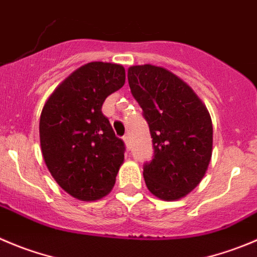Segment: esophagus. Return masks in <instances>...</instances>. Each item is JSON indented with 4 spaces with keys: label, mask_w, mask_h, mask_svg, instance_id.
<instances>
[{
    "label": "esophagus",
    "mask_w": 257,
    "mask_h": 257,
    "mask_svg": "<svg viewBox=\"0 0 257 257\" xmlns=\"http://www.w3.org/2000/svg\"><path fill=\"white\" fill-rule=\"evenodd\" d=\"M123 141H124V145H126L127 149L131 148V140H130V136L128 135H124L123 136Z\"/></svg>",
    "instance_id": "1"
}]
</instances>
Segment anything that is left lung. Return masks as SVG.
Masks as SVG:
<instances>
[{"label": "left lung", "instance_id": "1", "mask_svg": "<svg viewBox=\"0 0 257 257\" xmlns=\"http://www.w3.org/2000/svg\"><path fill=\"white\" fill-rule=\"evenodd\" d=\"M127 78L153 138L154 158L144 168L146 187L159 199H180L199 184L211 163V114L194 90L165 68L133 65Z\"/></svg>", "mask_w": 257, "mask_h": 257}]
</instances>
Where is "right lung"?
<instances>
[{
	"mask_svg": "<svg viewBox=\"0 0 257 257\" xmlns=\"http://www.w3.org/2000/svg\"><path fill=\"white\" fill-rule=\"evenodd\" d=\"M124 79L122 65L87 63L54 89L41 111L39 134L46 168L79 200L106 197L123 164V141L114 135L102 104Z\"/></svg>",
	"mask_w": 257,
	"mask_h": 257,
	"instance_id": "add662e5",
	"label": "right lung"
}]
</instances>
